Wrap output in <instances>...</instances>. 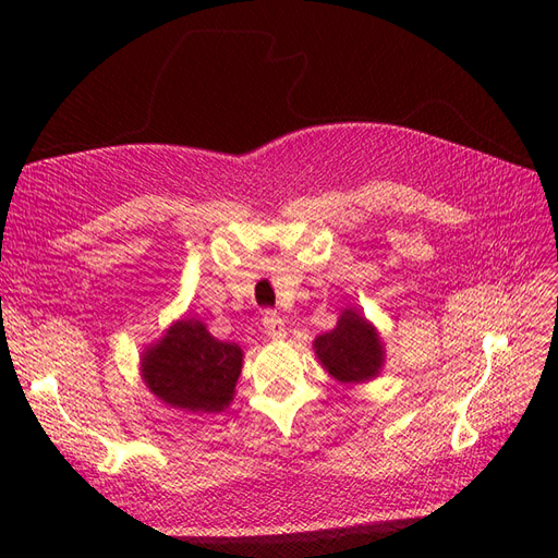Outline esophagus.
I'll use <instances>...</instances> for the list:
<instances>
[{
    "instance_id": "34e87169",
    "label": "esophagus",
    "mask_w": 558,
    "mask_h": 558,
    "mask_svg": "<svg viewBox=\"0 0 558 558\" xmlns=\"http://www.w3.org/2000/svg\"><path fill=\"white\" fill-rule=\"evenodd\" d=\"M263 328H265V335L272 337V340H283V337H286L283 318L277 316L275 312H265V316H263Z\"/></svg>"
}]
</instances>
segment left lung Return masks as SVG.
Returning a JSON list of instances; mask_svg holds the SVG:
<instances>
[{
  "mask_svg": "<svg viewBox=\"0 0 558 558\" xmlns=\"http://www.w3.org/2000/svg\"><path fill=\"white\" fill-rule=\"evenodd\" d=\"M316 356L328 373L344 384L373 379L381 367V342L363 316L347 310L337 328L316 337Z\"/></svg>",
  "mask_w": 558,
  "mask_h": 558,
  "instance_id": "left-lung-1",
  "label": "left lung"
}]
</instances>
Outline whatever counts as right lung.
<instances>
[{"label":"right lung","mask_w":558,"mask_h":558,"mask_svg":"<svg viewBox=\"0 0 558 558\" xmlns=\"http://www.w3.org/2000/svg\"><path fill=\"white\" fill-rule=\"evenodd\" d=\"M242 373V349L218 342L199 320H179L144 356V379L160 400L189 412L228 408Z\"/></svg>","instance_id":"add662e5"}]
</instances>
